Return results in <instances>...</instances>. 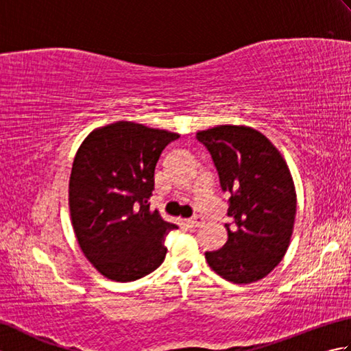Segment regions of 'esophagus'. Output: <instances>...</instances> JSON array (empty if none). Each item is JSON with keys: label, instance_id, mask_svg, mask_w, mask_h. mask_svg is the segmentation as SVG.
<instances>
[{"label": "esophagus", "instance_id": "34e87169", "mask_svg": "<svg viewBox=\"0 0 351 351\" xmlns=\"http://www.w3.org/2000/svg\"><path fill=\"white\" fill-rule=\"evenodd\" d=\"M205 223V220H204V217H200V215H196V217H193V219H190V220H187V225L190 226V228H193V229H196V228H200Z\"/></svg>", "mask_w": 351, "mask_h": 351}]
</instances>
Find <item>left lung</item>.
Wrapping results in <instances>:
<instances>
[{
    "mask_svg": "<svg viewBox=\"0 0 351 351\" xmlns=\"http://www.w3.org/2000/svg\"><path fill=\"white\" fill-rule=\"evenodd\" d=\"M196 138L211 154L220 189L229 195L228 241L205 252L213 270L234 283L265 278L285 256L295 219V191L285 160L249 126L220 125Z\"/></svg>",
    "mask_w": 351,
    "mask_h": 351,
    "instance_id": "8db88e82",
    "label": "left lung"
}]
</instances>
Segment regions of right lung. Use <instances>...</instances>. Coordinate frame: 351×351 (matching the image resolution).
<instances>
[{"mask_svg":"<svg viewBox=\"0 0 351 351\" xmlns=\"http://www.w3.org/2000/svg\"><path fill=\"white\" fill-rule=\"evenodd\" d=\"M175 132L119 121L95 130L78 149L69 180L72 226L86 258L106 278L137 280L156 270L175 225L147 202L161 152Z\"/></svg>","mask_w":351,"mask_h":351,"instance_id":"1","label":"right lung"}]
</instances>
